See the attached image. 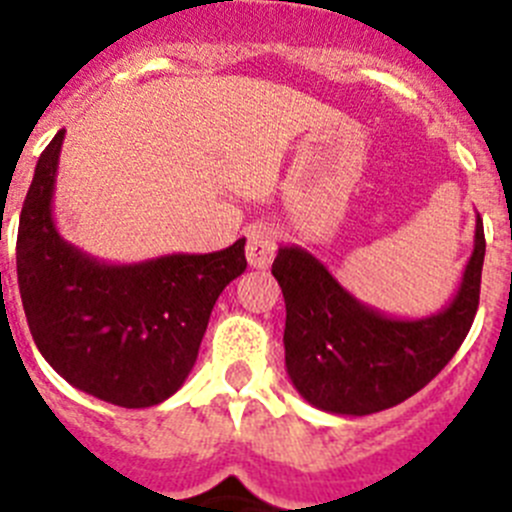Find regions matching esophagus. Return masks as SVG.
<instances>
[{
    "mask_svg": "<svg viewBox=\"0 0 512 512\" xmlns=\"http://www.w3.org/2000/svg\"><path fill=\"white\" fill-rule=\"evenodd\" d=\"M277 256V233L266 225H259L248 233L246 259L253 269H266Z\"/></svg>",
    "mask_w": 512,
    "mask_h": 512,
    "instance_id": "esophagus-1",
    "label": "esophagus"
}]
</instances>
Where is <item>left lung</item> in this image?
<instances>
[{
	"label": "left lung",
	"instance_id": "obj_1",
	"mask_svg": "<svg viewBox=\"0 0 512 512\" xmlns=\"http://www.w3.org/2000/svg\"><path fill=\"white\" fill-rule=\"evenodd\" d=\"M485 230L477 215L474 251L456 295L425 318H392L356 300L300 246H282L271 274L287 305L284 364L312 408L372 415L423 390L454 359L479 305Z\"/></svg>",
	"mask_w": 512,
	"mask_h": 512
}]
</instances>
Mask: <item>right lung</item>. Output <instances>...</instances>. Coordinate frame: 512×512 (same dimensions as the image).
Segmentation results:
<instances>
[{"mask_svg":"<svg viewBox=\"0 0 512 512\" xmlns=\"http://www.w3.org/2000/svg\"><path fill=\"white\" fill-rule=\"evenodd\" d=\"M63 135L35 166L17 230V284L43 359L76 390L120 408L169 400L192 372L217 297L246 271V238L212 253L107 264L53 220Z\"/></svg>","mask_w":512,"mask_h":512,"instance_id":"right-lung-1","label":"right lung"}]
</instances>
